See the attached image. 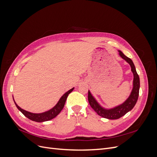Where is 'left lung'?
I'll use <instances>...</instances> for the list:
<instances>
[{"label":"left lung","instance_id":"left-lung-1","mask_svg":"<svg viewBox=\"0 0 157 157\" xmlns=\"http://www.w3.org/2000/svg\"><path fill=\"white\" fill-rule=\"evenodd\" d=\"M118 52H119V55L121 58L123 59H124L126 62L130 65L131 71L133 73V75H134V79H133V88L129 97L126 99V100L124 103H122L119 105H117L111 109H105L97 101L96 99H95L94 97L92 95L91 92H90V90H88V102L91 107L98 113V115L111 120L118 119V118H119L126 115L128 112H129L134 108L137 101V99H138L140 87L139 75L137 73L135 65L134 63H133L132 60L130 58H128V57L123 54L121 51L118 50Z\"/></svg>","mask_w":157,"mask_h":157}]
</instances>
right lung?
<instances>
[{"instance_id":"obj_1","label":"right lung","mask_w":157,"mask_h":157,"mask_svg":"<svg viewBox=\"0 0 157 157\" xmlns=\"http://www.w3.org/2000/svg\"><path fill=\"white\" fill-rule=\"evenodd\" d=\"M74 88H71L69 90V91H67L66 93H65L59 99V100L58 102L57 103L56 105L50 109V110L41 113H33L29 111H27L24 109H21V107H19L16 103L15 102L13 99V101L15 103V105L17 107V108L20 110L23 115H24L27 118H29V119L33 121H35L37 122H45V121H48L50 120L53 119L54 118H55L58 114L62 110L65 103L66 101V99H67V98L68 96V95L73 91Z\"/></svg>"}]
</instances>
